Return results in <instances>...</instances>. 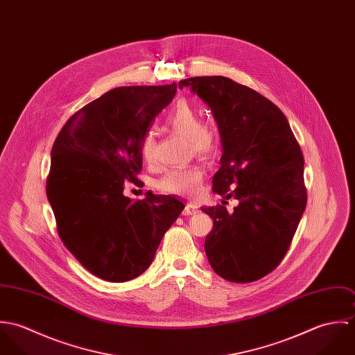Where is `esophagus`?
I'll return each instance as SVG.
<instances>
[{"label":"esophagus","instance_id":"34e87169","mask_svg":"<svg viewBox=\"0 0 355 355\" xmlns=\"http://www.w3.org/2000/svg\"><path fill=\"white\" fill-rule=\"evenodd\" d=\"M182 213H183V216H191V214L198 213V207L196 205H193V203H189V205H186V207L183 209Z\"/></svg>","mask_w":355,"mask_h":355}]
</instances>
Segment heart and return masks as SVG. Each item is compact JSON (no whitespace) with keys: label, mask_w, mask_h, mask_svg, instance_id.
<instances>
[{"label":"heart","mask_w":355,"mask_h":355,"mask_svg":"<svg viewBox=\"0 0 355 355\" xmlns=\"http://www.w3.org/2000/svg\"><path fill=\"white\" fill-rule=\"evenodd\" d=\"M165 123L175 132L187 138L191 149L202 157L213 155L218 146V134L209 123H201L198 110L187 101H179L166 114ZM142 157L153 161V138L149 134L142 144ZM203 169L198 165L168 171L158 182V189L168 194L194 196L201 189Z\"/></svg>","instance_id":"b5f03b06"}]
</instances>
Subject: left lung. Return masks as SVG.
<instances>
[{
    "label": "left lung",
    "mask_w": 355,
    "mask_h": 355,
    "mask_svg": "<svg viewBox=\"0 0 355 355\" xmlns=\"http://www.w3.org/2000/svg\"><path fill=\"white\" fill-rule=\"evenodd\" d=\"M213 112L223 154L213 191L239 205L202 207L213 218L205 252L213 270L234 283L255 282L287 253L306 207L304 154L287 117L248 86L224 76L179 82Z\"/></svg>",
    "instance_id": "8db88e82"
}]
</instances>
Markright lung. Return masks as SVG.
<instances>
[{
    "label": "right lung",
    "mask_w": 355,
    "mask_h": 355,
    "mask_svg": "<svg viewBox=\"0 0 355 355\" xmlns=\"http://www.w3.org/2000/svg\"><path fill=\"white\" fill-rule=\"evenodd\" d=\"M176 83L127 86L78 110L51 148L46 196L61 241L93 275L123 283L142 275L184 203L172 196L123 194L137 184L142 144Z\"/></svg>",
    "instance_id": "obj_1"
}]
</instances>
